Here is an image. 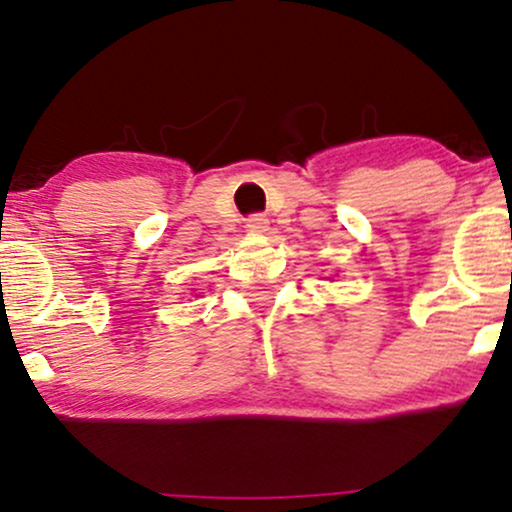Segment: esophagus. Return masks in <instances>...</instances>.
<instances>
[{"instance_id":"esophagus-1","label":"esophagus","mask_w":512,"mask_h":512,"mask_svg":"<svg viewBox=\"0 0 512 512\" xmlns=\"http://www.w3.org/2000/svg\"><path fill=\"white\" fill-rule=\"evenodd\" d=\"M267 226H269V221L264 214H252L248 219V231H252V233H264L267 231Z\"/></svg>"}]
</instances>
